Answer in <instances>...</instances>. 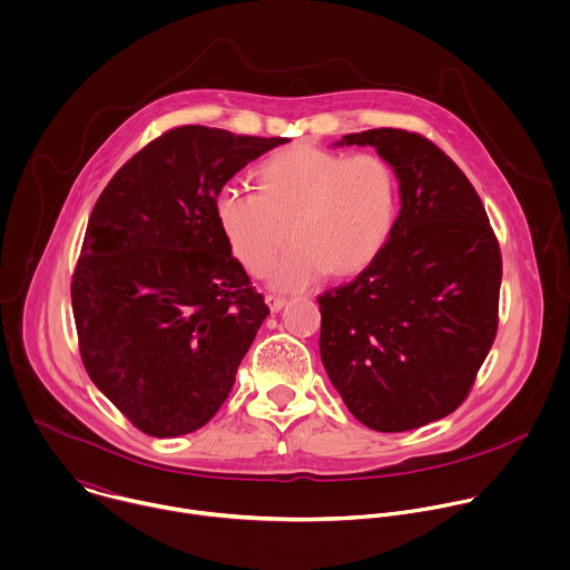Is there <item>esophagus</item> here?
Segmentation results:
<instances>
[{"label":"esophagus","mask_w":570,"mask_h":570,"mask_svg":"<svg viewBox=\"0 0 570 570\" xmlns=\"http://www.w3.org/2000/svg\"><path fill=\"white\" fill-rule=\"evenodd\" d=\"M265 303H267V307H269L272 312H281L283 305H285V298L274 296V294H267V296H265Z\"/></svg>","instance_id":"esophagus-1"}]
</instances>
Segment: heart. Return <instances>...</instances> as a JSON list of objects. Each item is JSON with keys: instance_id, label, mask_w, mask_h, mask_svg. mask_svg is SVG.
<instances>
[{"instance_id": "b5f03b06", "label": "heart", "mask_w": 570, "mask_h": 570, "mask_svg": "<svg viewBox=\"0 0 570 570\" xmlns=\"http://www.w3.org/2000/svg\"><path fill=\"white\" fill-rule=\"evenodd\" d=\"M214 212L232 256L254 276L269 269L292 235L297 243L269 281L298 292L327 272H358L379 254L394 223L396 176L376 154L296 145L263 163L258 191L225 185Z\"/></svg>"}]
</instances>
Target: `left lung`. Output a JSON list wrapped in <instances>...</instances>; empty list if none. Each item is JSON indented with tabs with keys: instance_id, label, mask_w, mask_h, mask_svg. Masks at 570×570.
<instances>
[{
	"instance_id": "obj_1",
	"label": "left lung",
	"mask_w": 570,
	"mask_h": 570,
	"mask_svg": "<svg viewBox=\"0 0 570 570\" xmlns=\"http://www.w3.org/2000/svg\"><path fill=\"white\" fill-rule=\"evenodd\" d=\"M399 180L401 212L372 263L318 296L321 361L347 410L376 432L454 412L494 334L501 252L465 174L403 129L347 134Z\"/></svg>"
}]
</instances>
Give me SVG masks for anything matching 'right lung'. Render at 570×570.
<instances>
[{
	"label": "right lung",
	"instance_id": "obj_1",
	"mask_svg": "<svg viewBox=\"0 0 570 570\" xmlns=\"http://www.w3.org/2000/svg\"><path fill=\"white\" fill-rule=\"evenodd\" d=\"M287 138L187 125L105 187L71 283L82 363L145 434L203 428L269 314L218 227V191Z\"/></svg>",
	"mask_w": 570,
	"mask_h": 570
}]
</instances>
